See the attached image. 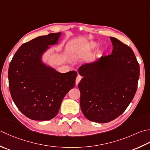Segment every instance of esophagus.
<instances>
[{
    "label": "esophagus",
    "mask_w": 150,
    "mask_h": 150,
    "mask_svg": "<svg viewBox=\"0 0 150 150\" xmlns=\"http://www.w3.org/2000/svg\"><path fill=\"white\" fill-rule=\"evenodd\" d=\"M81 79V76L80 75L78 74L77 76V77H76V85H77L79 83V81H80Z\"/></svg>",
    "instance_id": "1"
}]
</instances>
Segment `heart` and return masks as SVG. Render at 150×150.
Segmentation results:
<instances>
[{
    "instance_id": "1",
    "label": "heart",
    "mask_w": 150,
    "mask_h": 150,
    "mask_svg": "<svg viewBox=\"0 0 150 150\" xmlns=\"http://www.w3.org/2000/svg\"><path fill=\"white\" fill-rule=\"evenodd\" d=\"M96 47V44L95 42H90L89 45H88V48H89V49H94V48H95Z\"/></svg>"
}]
</instances>
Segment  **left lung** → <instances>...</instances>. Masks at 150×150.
<instances>
[{
    "instance_id": "8db88e82",
    "label": "left lung",
    "mask_w": 150,
    "mask_h": 150,
    "mask_svg": "<svg viewBox=\"0 0 150 150\" xmlns=\"http://www.w3.org/2000/svg\"><path fill=\"white\" fill-rule=\"evenodd\" d=\"M111 54L81 66V111L88 120L107 123L124 112L137 88L140 67L132 49L112 37Z\"/></svg>"
}]
</instances>
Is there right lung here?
I'll return each mask as SVG.
<instances>
[{
    "label": "right lung",
    "instance_id": "1",
    "mask_svg": "<svg viewBox=\"0 0 150 150\" xmlns=\"http://www.w3.org/2000/svg\"><path fill=\"white\" fill-rule=\"evenodd\" d=\"M62 33L39 36L21 46L8 69L12 99L23 114L32 120H48L57 115L63 98L74 87L77 72L60 73L41 62L48 45Z\"/></svg>",
    "mask_w": 150,
    "mask_h": 150
}]
</instances>
